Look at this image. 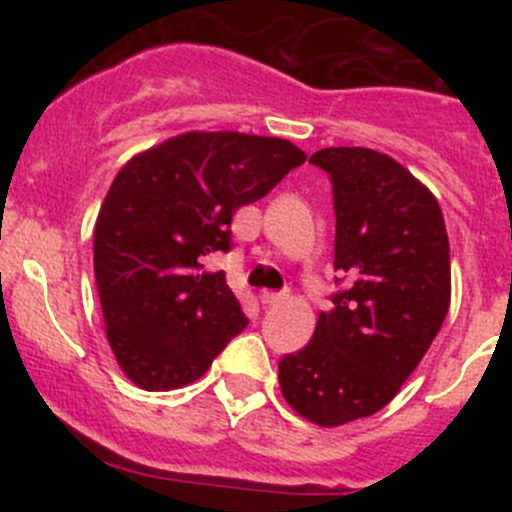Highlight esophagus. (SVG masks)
I'll return each mask as SVG.
<instances>
[{"label": "esophagus", "instance_id": "34e87169", "mask_svg": "<svg viewBox=\"0 0 512 512\" xmlns=\"http://www.w3.org/2000/svg\"><path fill=\"white\" fill-rule=\"evenodd\" d=\"M282 299H285V294L280 292H260V302L265 304V307H272V304L282 302Z\"/></svg>", "mask_w": 512, "mask_h": 512}]
</instances>
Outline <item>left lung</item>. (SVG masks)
I'll use <instances>...</instances> for the list:
<instances>
[{
	"instance_id": "obj_1",
	"label": "left lung",
	"mask_w": 512,
	"mask_h": 512,
	"mask_svg": "<svg viewBox=\"0 0 512 512\" xmlns=\"http://www.w3.org/2000/svg\"><path fill=\"white\" fill-rule=\"evenodd\" d=\"M334 185V270L352 280L312 339L282 356L280 389L299 416L334 428L384 409L436 339L451 304V250L431 190L371 148H322Z\"/></svg>"
}]
</instances>
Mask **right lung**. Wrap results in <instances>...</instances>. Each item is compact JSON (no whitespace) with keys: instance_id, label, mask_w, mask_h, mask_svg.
I'll return each instance as SVG.
<instances>
[{"instance_id":"right-lung-1","label":"right lung","mask_w":512,"mask_h":512,"mask_svg":"<svg viewBox=\"0 0 512 512\" xmlns=\"http://www.w3.org/2000/svg\"><path fill=\"white\" fill-rule=\"evenodd\" d=\"M304 160L285 138L188 131L118 170L96 218L94 272L108 347L138 389L193 384L247 327L205 255L230 250L235 210Z\"/></svg>"}]
</instances>
